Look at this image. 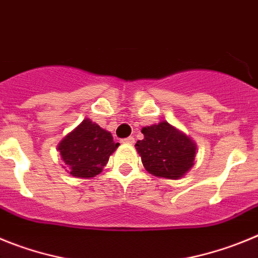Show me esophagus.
<instances>
[{
	"label": "esophagus",
	"instance_id": "esophagus-1",
	"mask_svg": "<svg viewBox=\"0 0 258 258\" xmlns=\"http://www.w3.org/2000/svg\"><path fill=\"white\" fill-rule=\"evenodd\" d=\"M122 142H124V143H129V145H133V143H134V138H133V137H127V138H124V140H122Z\"/></svg>",
	"mask_w": 258,
	"mask_h": 258
}]
</instances>
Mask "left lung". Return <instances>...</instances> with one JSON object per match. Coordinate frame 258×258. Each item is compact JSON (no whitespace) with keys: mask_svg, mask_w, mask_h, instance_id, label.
<instances>
[{"mask_svg":"<svg viewBox=\"0 0 258 258\" xmlns=\"http://www.w3.org/2000/svg\"><path fill=\"white\" fill-rule=\"evenodd\" d=\"M145 136L136 143L145 168L151 174L178 179L192 168L197 146L166 121L142 129Z\"/></svg>","mask_w":258,"mask_h":258,"instance_id":"obj_1","label":"left lung"}]
</instances>
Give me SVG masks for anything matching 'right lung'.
<instances>
[{
  "instance_id": "add662e5",
  "label": "right lung",
  "mask_w": 258,
  "mask_h": 258,
  "mask_svg": "<svg viewBox=\"0 0 258 258\" xmlns=\"http://www.w3.org/2000/svg\"><path fill=\"white\" fill-rule=\"evenodd\" d=\"M118 147L111 133L85 118L71 132L58 146L61 159L70 168V173L79 178H92L102 172L112 154Z\"/></svg>"
}]
</instances>
